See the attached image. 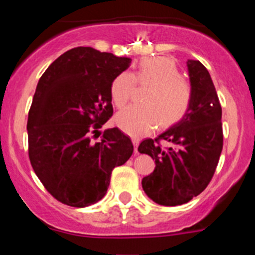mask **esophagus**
I'll return each mask as SVG.
<instances>
[{"mask_svg":"<svg viewBox=\"0 0 255 255\" xmlns=\"http://www.w3.org/2000/svg\"><path fill=\"white\" fill-rule=\"evenodd\" d=\"M132 142L133 145H134V153H138V145H139V139L138 138H132Z\"/></svg>","mask_w":255,"mask_h":255,"instance_id":"1","label":"esophagus"}]
</instances>
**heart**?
<instances>
[{"label":"heart","mask_w":255,"mask_h":255,"mask_svg":"<svg viewBox=\"0 0 255 255\" xmlns=\"http://www.w3.org/2000/svg\"><path fill=\"white\" fill-rule=\"evenodd\" d=\"M137 80L140 85H150L151 89L144 97L145 105H133L117 115L116 123L123 132L142 137L156 128L159 122L161 127L175 125L189 111L191 86L181 79L179 66L173 59L166 56L144 59L137 76L130 71L116 76L111 85V96L118 109L125 107L133 97Z\"/></svg>","instance_id":"1"}]
</instances>
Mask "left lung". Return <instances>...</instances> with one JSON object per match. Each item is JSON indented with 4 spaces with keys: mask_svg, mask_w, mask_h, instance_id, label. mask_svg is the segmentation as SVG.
Segmentation results:
<instances>
[{
    "mask_svg": "<svg viewBox=\"0 0 255 255\" xmlns=\"http://www.w3.org/2000/svg\"><path fill=\"white\" fill-rule=\"evenodd\" d=\"M192 100L186 115L156 139H145L139 153L155 159V169L143 177L149 199L177 206L201 194L215 174L223 146L222 109L207 69L199 60L186 61ZM163 139L166 148L158 144Z\"/></svg>",
    "mask_w": 255,
    "mask_h": 255,
    "instance_id": "obj_1",
    "label": "left lung"
}]
</instances>
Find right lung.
<instances>
[{"label":"right lung","mask_w":255,"mask_h":255,"mask_svg":"<svg viewBox=\"0 0 255 255\" xmlns=\"http://www.w3.org/2000/svg\"><path fill=\"white\" fill-rule=\"evenodd\" d=\"M130 59L78 47L65 51L39 79L28 113V153L33 170L50 195L86 207L106 195L112 170L133 153L118 128L91 143L113 113L111 85Z\"/></svg>","instance_id":"add662e5"}]
</instances>
